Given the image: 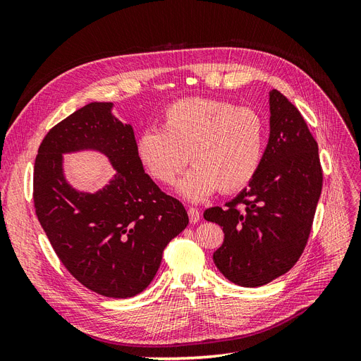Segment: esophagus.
Listing matches in <instances>:
<instances>
[{
    "instance_id": "34e87169",
    "label": "esophagus",
    "mask_w": 361,
    "mask_h": 361,
    "mask_svg": "<svg viewBox=\"0 0 361 361\" xmlns=\"http://www.w3.org/2000/svg\"><path fill=\"white\" fill-rule=\"evenodd\" d=\"M188 216H190L191 223H197L200 220V211L197 209V207H190Z\"/></svg>"
}]
</instances>
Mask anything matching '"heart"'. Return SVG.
Returning <instances> with one entry per match:
<instances>
[{
	"mask_svg": "<svg viewBox=\"0 0 361 361\" xmlns=\"http://www.w3.org/2000/svg\"><path fill=\"white\" fill-rule=\"evenodd\" d=\"M265 147V120L253 108L188 97L167 106L161 129L147 128L138 135L135 152L164 185L176 180L191 158L194 167L179 182V192L199 202L218 188L226 194L245 188L262 166Z\"/></svg>",
	"mask_w": 361,
	"mask_h": 361,
	"instance_id": "b5f03b06",
	"label": "heart"
}]
</instances>
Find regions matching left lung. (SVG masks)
<instances>
[{"instance_id": "1", "label": "left lung", "mask_w": 361, "mask_h": 361, "mask_svg": "<svg viewBox=\"0 0 361 361\" xmlns=\"http://www.w3.org/2000/svg\"><path fill=\"white\" fill-rule=\"evenodd\" d=\"M269 113V140L255 179L226 207L203 214L224 232L214 253L216 268L245 288L264 286L297 264L322 190L318 143L297 106L271 90Z\"/></svg>"}]
</instances>
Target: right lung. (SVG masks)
Returning a JSON list of instances; mask_svg holds the SVG:
<instances>
[{
    "label": "right lung",
    "mask_w": 361,
    "mask_h": 361,
    "mask_svg": "<svg viewBox=\"0 0 361 361\" xmlns=\"http://www.w3.org/2000/svg\"><path fill=\"white\" fill-rule=\"evenodd\" d=\"M111 108L92 102L49 130L36 157L32 197L40 226L71 274L104 297L130 298L154 280L164 248L188 226V214L145 173L133 126ZM80 149L101 151L116 170L93 195L63 178L62 155Z\"/></svg>",
    "instance_id": "right-lung-1"
}]
</instances>
